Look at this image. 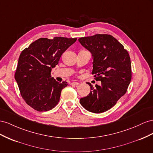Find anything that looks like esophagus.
I'll list each match as a JSON object with an SVG mask.
<instances>
[{
	"mask_svg": "<svg viewBox=\"0 0 153 153\" xmlns=\"http://www.w3.org/2000/svg\"><path fill=\"white\" fill-rule=\"evenodd\" d=\"M71 85H74V86H77V85H79V83L78 82H72V83H71Z\"/></svg>",
	"mask_w": 153,
	"mask_h": 153,
	"instance_id": "1",
	"label": "esophagus"
}]
</instances>
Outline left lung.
I'll return each instance as SVG.
<instances>
[{
  "label": "left lung",
  "mask_w": 153,
  "mask_h": 153,
  "mask_svg": "<svg viewBox=\"0 0 153 153\" xmlns=\"http://www.w3.org/2000/svg\"><path fill=\"white\" fill-rule=\"evenodd\" d=\"M94 58L92 74L101 85L90 82V94L80 99L86 110L100 113L114 106L127 91L131 79V64L128 52L110 34H95L79 38Z\"/></svg>",
  "instance_id": "left-lung-1"
}]
</instances>
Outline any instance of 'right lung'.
<instances>
[{"instance_id":"obj_1","label":"right lung","mask_w":153,"mask_h":153,"mask_svg":"<svg viewBox=\"0 0 153 153\" xmlns=\"http://www.w3.org/2000/svg\"><path fill=\"white\" fill-rule=\"evenodd\" d=\"M77 38H41L22 51L15 74L22 97L38 111H49L57 105L62 90L68 83L51 77L52 68Z\"/></svg>"}]
</instances>
